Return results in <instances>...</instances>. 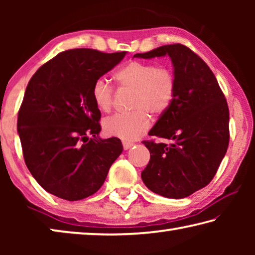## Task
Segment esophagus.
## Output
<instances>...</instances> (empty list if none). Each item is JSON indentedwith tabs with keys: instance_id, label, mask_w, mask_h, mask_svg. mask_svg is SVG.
Here are the masks:
<instances>
[{
	"instance_id": "1",
	"label": "esophagus",
	"mask_w": 255,
	"mask_h": 255,
	"mask_svg": "<svg viewBox=\"0 0 255 255\" xmlns=\"http://www.w3.org/2000/svg\"><path fill=\"white\" fill-rule=\"evenodd\" d=\"M123 146H124V149H129L130 147L133 146V143H130V141H123Z\"/></svg>"
}]
</instances>
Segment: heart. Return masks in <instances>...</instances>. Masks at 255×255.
<instances>
[{
	"label": "heart",
	"instance_id": "1",
	"mask_svg": "<svg viewBox=\"0 0 255 255\" xmlns=\"http://www.w3.org/2000/svg\"><path fill=\"white\" fill-rule=\"evenodd\" d=\"M115 79L122 89L135 91L129 114H116L103 122V129L109 136L132 140L147 130L149 116H159L167 110L175 97L176 81L170 68L156 64L132 60L116 73ZM92 98L102 111L114 107L115 90L105 79H99L92 86Z\"/></svg>",
	"mask_w": 255,
	"mask_h": 255
}]
</instances>
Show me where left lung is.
<instances>
[{
  "label": "left lung",
  "instance_id": "8db88e82",
  "mask_svg": "<svg viewBox=\"0 0 255 255\" xmlns=\"http://www.w3.org/2000/svg\"><path fill=\"white\" fill-rule=\"evenodd\" d=\"M167 55L173 64L175 97L148 135L171 144L144 140L150 158L141 180L159 196L182 199L205 188L217 172L230 143V111L209 66L187 46H161L133 57Z\"/></svg>",
  "mask_w": 255,
  "mask_h": 255
}]
</instances>
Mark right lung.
Wrapping results in <instances>:
<instances>
[{
  "label": "right lung",
  "instance_id": "right-lung-1",
  "mask_svg": "<svg viewBox=\"0 0 255 255\" xmlns=\"http://www.w3.org/2000/svg\"><path fill=\"white\" fill-rule=\"evenodd\" d=\"M126 51L70 49L34 73L18 114L25 165L47 192L76 201L96 193L117 157L122 141L101 139V112L94 82L122 62Z\"/></svg>",
  "mask_w": 255,
  "mask_h": 255
}]
</instances>
